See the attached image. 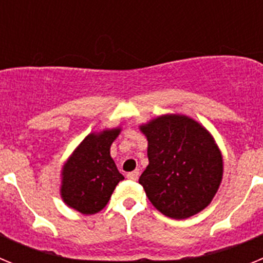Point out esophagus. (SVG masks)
Segmentation results:
<instances>
[{
    "mask_svg": "<svg viewBox=\"0 0 263 263\" xmlns=\"http://www.w3.org/2000/svg\"><path fill=\"white\" fill-rule=\"evenodd\" d=\"M138 178H139V170H134V171L127 174V179H130V180H137Z\"/></svg>",
    "mask_w": 263,
    "mask_h": 263,
    "instance_id": "1",
    "label": "esophagus"
}]
</instances>
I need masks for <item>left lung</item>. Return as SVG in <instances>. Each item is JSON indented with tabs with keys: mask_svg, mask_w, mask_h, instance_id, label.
<instances>
[{
	"mask_svg": "<svg viewBox=\"0 0 263 263\" xmlns=\"http://www.w3.org/2000/svg\"><path fill=\"white\" fill-rule=\"evenodd\" d=\"M148 164L139 176L148 200L164 216L188 218L210 205L222 180V155L194 118L163 115L139 126Z\"/></svg>",
	"mask_w": 263,
	"mask_h": 263,
	"instance_id": "1",
	"label": "left lung"
}]
</instances>
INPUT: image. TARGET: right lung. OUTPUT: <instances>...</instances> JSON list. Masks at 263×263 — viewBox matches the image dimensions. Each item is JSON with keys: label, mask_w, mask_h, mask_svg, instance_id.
<instances>
[{"label": "right lung", "mask_w": 263, "mask_h": 263, "mask_svg": "<svg viewBox=\"0 0 263 263\" xmlns=\"http://www.w3.org/2000/svg\"><path fill=\"white\" fill-rule=\"evenodd\" d=\"M120 127L90 133L75 148L62 168L60 195L63 201L83 215H95L108 204L116 185L124 180L110 146Z\"/></svg>", "instance_id": "add662e5"}]
</instances>
